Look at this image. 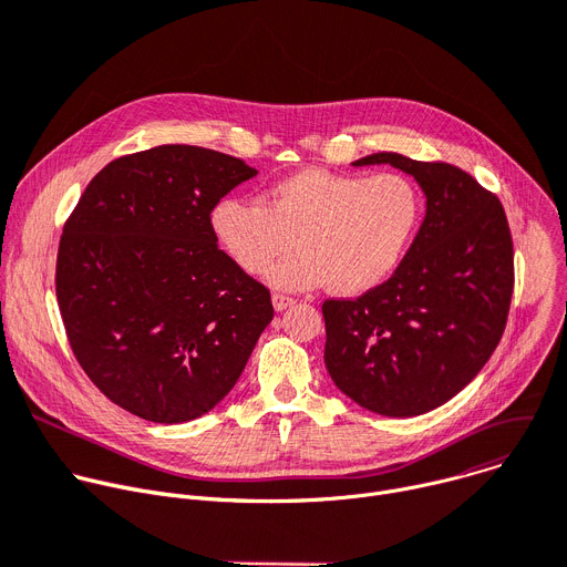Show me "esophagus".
<instances>
[{"label": "esophagus", "mask_w": 567, "mask_h": 567, "mask_svg": "<svg viewBox=\"0 0 567 567\" xmlns=\"http://www.w3.org/2000/svg\"><path fill=\"white\" fill-rule=\"evenodd\" d=\"M296 302V298L293 296H287V293H280V291H276L274 293V307L278 312H282V310H287V307H291Z\"/></svg>", "instance_id": "esophagus-1"}]
</instances>
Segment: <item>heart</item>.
Returning <instances> with one entry per match:
<instances>
[{
    "instance_id": "1",
    "label": "heart",
    "mask_w": 567,
    "mask_h": 567,
    "mask_svg": "<svg viewBox=\"0 0 567 567\" xmlns=\"http://www.w3.org/2000/svg\"><path fill=\"white\" fill-rule=\"evenodd\" d=\"M423 215V192L404 174L364 176L310 167L271 185L265 205L219 200L213 228L248 274H265L293 237L298 250L271 271V282L289 289L326 282L350 296L382 285L400 267Z\"/></svg>"
}]
</instances>
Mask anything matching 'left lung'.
Here are the masks:
<instances>
[{"label": "left lung", "instance_id": "1", "mask_svg": "<svg viewBox=\"0 0 567 567\" xmlns=\"http://www.w3.org/2000/svg\"><path fill=\"white\" fill-rule=\"evenodd\" d=\"M427 196L395 274L357 298H328L326 367L359 406L421 416L454 398L497 348L513 296V239L499 198L450 163L373 153Z\"/></svg>", "mask_w": 567, "mask_h": 567}]
</instances>
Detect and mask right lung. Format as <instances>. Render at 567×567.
Segmentation results:
<instances>
[{"instance_id":"obj_1","label":"right lung","mask_w":567,"mask_h":567,"mask_svg":"<svg viewBox=\"0 0 567 567\" xmlns=\"http://www.w3.org/2000/svg\"><path fill=\"white\" fill-rule=\"evenodd\" d=\"M255 174L213 148L153 146L101 169L65 221L68 341L92 384L144 421L208 414L274 319L269 289L219 248L210 219Z\"/></svg>"}]
</instances>
